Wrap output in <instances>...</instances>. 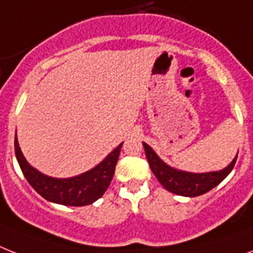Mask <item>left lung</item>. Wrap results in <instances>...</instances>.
<instances>
[{
    "label": "left lung",
    "instance_id": "8db88e82",
    "mask_svg": "<svg viewBox=\"0 0 253 253\" xmlns=\"http://www.w3.org/2000/svg\"><path fill=\"white\" fill-rule=\"evenodd\" d=\"M143 147H145L146 158L150 164V168L163 186L170 193L190 198L203 195L216 187L221 181H224L225 177L234 168L238 158V155L235 156L234 160L222 170L208 173H190L169 167L145 142H143Z\"/></svg>",
    "mask_w": 253,
    "mask_h": 253
}]
</instances>
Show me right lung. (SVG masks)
Masks as SVG:
<instances>
[{
  "label": "right lung",
  "mask_w": 253,
  "mask_h": 253,
  "mask_svg": "<svg viewBox=\"0 0 253 253\" xmlns=\"http://www.w3.org/2000/svg\"><path fill=\"white\" fill-rule=\"evenodd\" d=\"M14 143L16 160L29 185L49 202L72 207L89 206L103 195L111 183L123 146L120 143L103 162L83 174L71 178H54L29 166L19 147L16 135Z\"/></svg>",
  "instance_id": "obj_1"
}]
</instances>
